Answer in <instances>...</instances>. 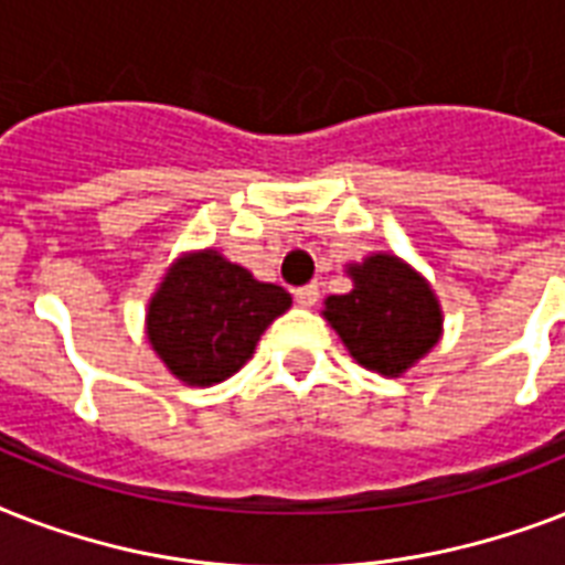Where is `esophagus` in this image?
<instances>
[{"label":"esophagus","instance_id":"obj_1","mask_svg":"<svg viewBox=\"0 0 565 565\" xmlns=\"http://www.w3.org/2000/svg\"><path fill=\"white\" fill-rule=\"evenodd\" d=\"M296 301H299L301 308H313L319 301L317 284H305V287H299V290H296Z\"/></svg>","mask_w":565,"mask_h":565}]
</instances>
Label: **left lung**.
Instances as JSON below:
<instances>
[{
	"instance_id": "8db88e82",
	"label": "left lung",
	"mask_w": 565,
	"mask_h": 565,
	"mask_svg": "<svg viewBox=\"0 0 565 565\" xmlns=\"http://www.w3.org/2000/svg\"><path fill=\"white\" fill-rule=\"evenodd\" d=\"M354 290L326 301V319L366 370L398 375L439 340V305L411 266L372 255L352 266Z\"/></svg>"
}]
</instances>
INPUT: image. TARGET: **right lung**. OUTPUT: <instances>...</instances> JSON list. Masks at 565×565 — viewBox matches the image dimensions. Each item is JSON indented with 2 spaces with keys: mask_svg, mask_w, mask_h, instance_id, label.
Masks as SVG:
<instances>
[{
  "mask_svg": "<svg viewBox=\"0 0 565 565\" xmlns=\"http://www.w3.org/2000/svg\"><path fill=\"white\" fill-rule=\"evenodd\" d=\"M287 308L284 287L255 281L211 248L184 257L163 278L149 305V340L172 375L211 386L252 358L266 326Z\"/></svg>",
  "mask_w": 565,
  "mask_h": 565,
  "instance_id": "obj_1",
  "label": "right lung"
}]
</instances>
